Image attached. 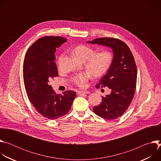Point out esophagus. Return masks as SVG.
<instances>
[{
    "label": "esophagus",
    "mask_w": 161,
    "mask_h": 161,
    "mask_svg": "<svg viewBox=\"0 0 161 161\" xmlns=\"http://www.w3.org/2000/svg\"><path fill=\"white\" fill-rule=\"evenodd\" d=\"M78 94H88L90 92L88 91L85 90V91H78Z\"/></svg>",
    "instance_id": "esophagus-1"
}]
</instances>
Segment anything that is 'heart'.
Segmentation results:
<instances>
[{
  "instance_id": "heart-1",
  "label": "heart",
  "mask_w": 161,
  "mask_h": 161,
  "mask_svg": "<svg viewBox=\"0 0 161 161\" xmlns=\"http://www.w3.org/2000/svg\"><path fill=\"white\" fill-rule=\"evenodd\" d=\"M75 55L82 61H86L88 69L96 76H99L106 72L110 67L113 57L112 53L107 50L96 53L95 50L86 45H79L74 49ZM62 60V55L58 58L60 64ZM90 74L87 72L75 75L71 77V81L80 88L85 86L86 82L90 78Z\"/></svg>"
}]
</instances>
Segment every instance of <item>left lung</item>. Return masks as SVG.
<instances>
[{"label": "left lung", "mask_w": 161, "mask_h": 161, "mask_svg": "<svg viewBox=\"0 0 161 161\" xmlns=\"http://www.w3.org/2000/svg\"><path fill=\"white\" fill-rule=\"evenodd\" d=\"M87 42L106 46L113 50V62L96 85L97 88L108 86L111 92L102 97V102L93 111L103 119H116L127 109L135 93L137 69L134 57L128 46L118 39L101 37Z\"/></svg>", "instance_id": "left-lung-1"}]
</instances>
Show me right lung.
Returning a JSON list of instances; mask_svg holds the SVG:
<instances>
[{
	"label": "right lung",
	"mask_w": 161,
	"mask_h": 161,
	"mask_svg": "<svg viewBox=\"0 0 161 161\" xmlns=\"http://www.w3.org/2000/svg\"><path fill=\"white\" fill-rule=\"evenodd\" d=\"M66 39L45 36L36 41L28 50L23 66V76L27 96L42 116L50 120L65 115L71 108L76 92L67 90L57 94L49 80L58 75L54 60L56 48Z\"/></svg>",
	"instance_id": "obj_1"
}]
</instances>
